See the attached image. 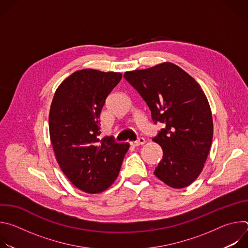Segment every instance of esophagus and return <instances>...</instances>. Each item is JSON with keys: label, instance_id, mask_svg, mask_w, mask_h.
<instances>
[{"label": "esophagus", "instance_id": "obj_1", "mask_svg": "<svg viewBox=\"0 0 248 248\" xmlns=\"http://www.w3.org/2000/svg\"><path fill=\"white\" fill-rule=\"evenodd\" d=\"M145 143V139L142 137H139L136 141H133V142H130V145L132 146H139V145H142Z\"/></svg>", "mask_w": 248, "mask_h": 248}]
</instances>
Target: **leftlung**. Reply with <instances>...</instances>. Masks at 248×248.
Instances as JSON below:
<instances>
[{
	"label": "left lung",
	"instance_id": "8db88e82",
	"mask_svg": "<svg viewBox=\"0 0 248 248\" xmlns=\"http://www.w3.org/2000/svg\"><path fill=\"white\" fill-rule=\"evenodd\" d=\"M124 78L148 106L153 123L165 125L152 138L163 149L154 174L170 187L188 186L202 171L213 138V120L203 90L171 62L127 72Z\"/></svg>",
	"mask_w": 248,
	"mask_h": 248
}]
</instances>
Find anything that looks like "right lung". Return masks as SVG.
<instances>
[{"instance_id": "add662e5", "label": "right lung", "mask_w": 248, "mask_h": 248, "mask_svg": "<svg viewBox=\"0 0 248 248\" xmlns=\"http://www.w3.org/2000/svg\"><path fill=\"white\" fill-rule=\"evenodd\" d=\"M122 77L78 70L58 87L51 104L49 130L56 159L66 178L87 193L101 192L115 182L129 148L113 136L100 139L102 108Z\"/></svg>"}]
</instances>
